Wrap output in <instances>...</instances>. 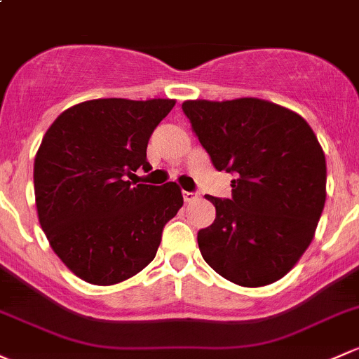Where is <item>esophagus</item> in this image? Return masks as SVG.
Returning <instances> with one entry per match:
<instances>
[{"mask_svg":"<svg viewBox=\"0 0 359 359\" xmlns=\"http://www.w3.org/2000/svg\"><path fill=\"white\" fill-rule=\"evenodd\" d=\"M184 201L186 203H192V201H196V199H199V194L198 192H187V191H184Z\"/></svg>","mask_w":359,"mask_h":359,"instance_id":"obj_1","label":"esophagus"}]
</instances>
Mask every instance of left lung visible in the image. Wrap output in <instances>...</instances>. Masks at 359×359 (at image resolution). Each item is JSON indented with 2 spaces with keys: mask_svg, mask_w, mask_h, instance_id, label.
<instances>
[{
  "mask_svg": "<svg viewBox=\"0 0 359 359\" xmlns=\"http://www.w3.org/2000/svg\"><path fill=\"white\" fill-rule=\"evenodd\" d=\"M182 110L213 167L236 173L232 198L198 232L203 258L243 287L287 275L315 237L327 198V163L306 120L258 97L189 100Z\"/></svg>",
  "mask_w": 359,
  "mask_h": 359,
  "instance_id": "obj_1",
  "label": "left lung"
}]
</instances>
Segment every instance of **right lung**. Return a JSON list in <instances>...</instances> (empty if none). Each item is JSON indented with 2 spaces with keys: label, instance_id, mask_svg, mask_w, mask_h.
Listing matches in <instances>:
<instances>
[{
  "label": "right lung",
  "instance_id": "1",
  "mask_svg": "<svg viewBox=\"0 0 359 359\" xmlns=\"http://www.w3.org/2000/svg\"><path fill=\"white\" fill-rule=\"evenodd\" d=\"M175 100H90L60 113L34 160L39 224L53 251L94 285L127 280L156 256L182 191L130 182Z\"/></svg>",
  "mask_w": 359,
  "mask_h": 359
}]
</instances>
